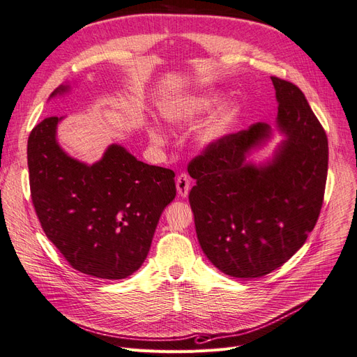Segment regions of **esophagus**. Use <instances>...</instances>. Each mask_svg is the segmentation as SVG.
Returning a JSON list of instances; mask_svg holds the SVG:
<instances>
[{
    "mask_svg": "<svg viewBox=\"0 0 357 357\" xmlns=\"http://www.w3.org/2000/svg\"><path fill=\"white\" fill-rule=\"evenodd\" d=\"M176 186H177L178 195H180L181 198L188 197L189 189H190V178H189V176H188V174H180V176L177 177V180H176Z\"/></svg>",
    "mask_w": 357,
    "mask_h": 357,
    "instance_id": "34e87169",
    "label": "esophagus"
}]
</instances>
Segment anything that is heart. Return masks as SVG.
Masks as SVG:
<instances>
[{"label":"heart","mask_w":357,"mask_h":357,"mask_svg":"<svg viewBox=\"0 0 357 357\" xmlns=\"http://www.w3.org/2000/svg\"><path fill=\"white\" fill-rule=\"evenodd\" d=\"M218 93L211 91L174 95L159 102V113L164 117V121L169 125H188L193 121H197L199 116L210 112L211 107L218 101ZM236 113H238V107H236V104L226 102L225 105H222L220 109L198 129V142L204 146H208L218 142L235 121ZM147 134L150 142L153 144L162 146L165 143V135L160 131V128L158 125L150 123L147 126Z\"/></svg>","instance_id":"heart-1"}]
</instances>
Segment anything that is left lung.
<instances>
[{"label":"left lung","instance_id":"8db88e82","mask_svg":"<svg viewBox=\"0 0 357 357\" xmlns=\"http://www.w3.org/2000/svg\"><path fill=\"white\" fill-rule=\"evenodd\" d=\"M284 139L271 159L248 162L273 137L268 123L229 134L192 159L189 193L202 252L236 278L266 275L294 256L314 229L328 177V138L305 95L271 77Z\"/></svg>","mask_w":357,"mask_h":357}]
</instances>
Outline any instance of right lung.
<instances>
[{"mask_svg": "<svg viewBox=\"0 0 357 357\" xmlns=\"http://www.w3.org/2000/svg\"><path fill=\"white\" fill-rule=\"evenodd\" d=\"M70 91L61 84L50 98ZM62 117H46L28 138L31 198L41 228L77 271L121 280L143 265L162 211L176 198L174 171L138 160L119 144L92 165L63 152Z\"/></svg>", "mask_w": 357, "mask_h": 357, "instance_id": "add662e5", "label": "right lung"}]
</instances>
